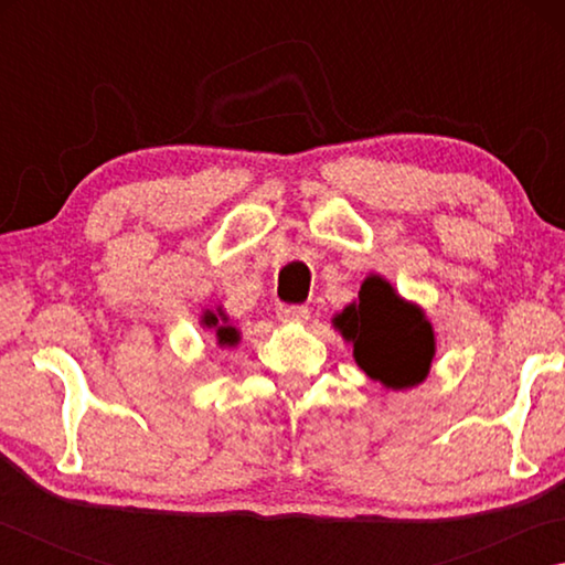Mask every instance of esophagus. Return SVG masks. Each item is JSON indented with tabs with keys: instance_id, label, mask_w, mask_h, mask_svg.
<instances>
[{
	"instance_id": "obj_1",
	"label": "esophagus",
	"mask_w": 565,
	"mask_h": 565,
	"mask_svg": "<svg viewBox=\"0 0 565 565\" xmlns=\"http://www.w3.org/2000/svg\"><path fill=\"white\" fill-rule=\"evenodd\" d=\"M309 306L303 303H281L279 309H276V317L281 321H306L309 319Z\"/></svg>"
}]
</instances>
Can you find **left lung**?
Here are the masks:
<instances>
[{
  "label": "left lung",
  "mask_w": 565,
  "mask_h": 565,
  "mask_svg": "<svg viewBox=\"0 0 565 565\" xmlns=\"http://www.w3.org/2000/svg\"><path fill=\"white\" fill-rule=\"evenodd\" d=\"M333 323L343 339L353 341L356 363L374 381L408 388L426 379L434 359L431 323L379 276L363 281L359 303L347 306Z\"/></svg>",
  "instance_id": "left-lung-1"
}]
</instances>
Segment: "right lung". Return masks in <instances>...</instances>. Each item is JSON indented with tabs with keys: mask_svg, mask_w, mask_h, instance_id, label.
<instances>
[{
	"mask_svg": "<svg viewBox=\"0 0 565 565\" xmlns=\"http://www.w3.org/2000/svg\"><path fill=\"white\" fill-rule=\"evenodd\" d=\"M224 323H218V317L216 313H206L204 317V323L206 327H214L216 329V339L218 343H224V347H234V343L238 341V333L234 327H228L226 319H222Z\"/></svg>",
	"mask_w": 565,
	"mask_h": 565,
	"instance_id": "1",
	"label": "right lung"
}]
</instances>
